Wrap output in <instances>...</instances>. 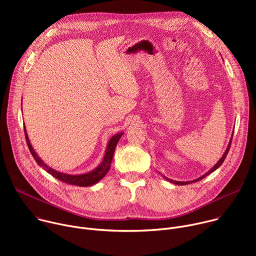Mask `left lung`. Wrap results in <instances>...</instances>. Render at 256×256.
Returning a JSON list of instances; mask_svg holds the SVG:
<instances>
[{
  "label": "left lung",
  "instance_id": "left-lung-1",
  "mask_svg": "<svg viewBox=\"0 0 256 256\" xmlns=\"http://www.w3.org/2000/svg\"><path fill=\"white\" fill-rule=\"evenodd\" d=\"M233 138V136H232ZM231 142H232V140H230V142H229V144H228V147H227V149H226V151H225V153H224V155H223V157L218 160V162L208 171V172H206V174H204L202 177H200V178H198V179H196V180H192V181H186V182H180V181H173V180H171V179H168L167 177H165V176H163L165 179H167L168 181H170V182H174L175 184H177V186H184V184H192V182H196V181H200V179H202V178H204L206 175H208V174H210L212 172H214L216 169H218V167H220L222 164H223V162H224V160H225V158L227 157V155H228V153H229V150H230V147H231Z\"/></svg>",
  "mask_w": 256,
  "mask_h": 256
}]
</instances>
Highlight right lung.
Listing matches in <instances>:
<instances>
[{
    "label": "right lung",
    "mask_w": 256,
    "mask_h": 256,
    "mask_svg": "<svg viewBox=\"0 0 256 256\" xmlns=\"http://www.w3.org/2000/svg\"><path fill=\"white\" fill-rule=\"evenodd\" d=\"M24 132H25V138H26V142H27V146H28V148H29V151H30L31 155L33 156L34 160L36 161V163H38L40 167H42L46 171H48L50 175L56 177V179H58V180H60L62 182H66V184H68L77 186H93V184H96V182H98L99 180H101L105 176V174L108 172L109 168H110V164H112V158H114V153L116 147L118 140L120 138V136L122 134H122H118L110 138V140L108 142L107 150H106L104 159H103L102 163L96 169H94L93 171H91L89 173H86V174L70 175V174H66V173H62V172L56 171V170L52 169L50 167H48L46 164H44L42 162V160L38 156V154L34 152L32 146H31V144H30V142L28 140V136H27L25 128H24Z\"/></svg>",
    "instance_id": "obj_1"
}]
</instances>
